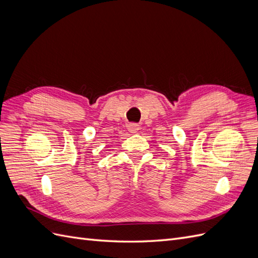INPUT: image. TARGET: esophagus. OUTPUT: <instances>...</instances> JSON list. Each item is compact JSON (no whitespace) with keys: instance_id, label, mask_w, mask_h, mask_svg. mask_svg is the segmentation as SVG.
Instances as JSON below:
<instances>
[{"instance_id":"obj_1","label":"esophagus","mask_w":258,"mask_h":258,"mask_svg":"<svg viewBox=\"0 0 258 258\" xmlns=\"http://www.w3.org/2000/svg\"><path fill=\"white\" fill-rule=\"evenodd\" d=\"M127 129L129 132H131V134H136V132L139 131L140 126L138 123H129L127 126Z\"/></svg>"}]
</instances>
